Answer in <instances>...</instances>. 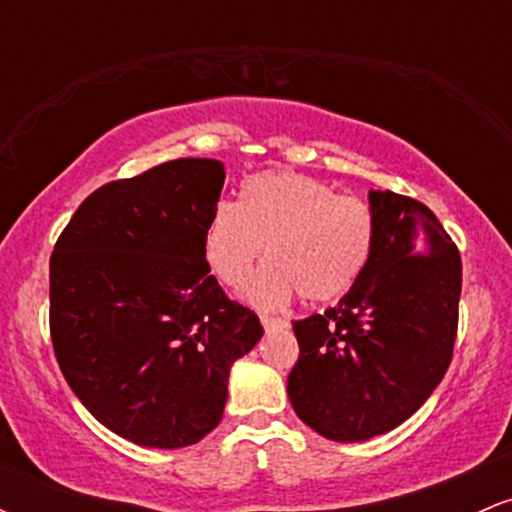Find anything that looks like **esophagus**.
<instances>
[{"instance_id":"1","label":"esophagus","mask_w":512,"mask_h":512,"mask_svg":"<svg viewBox=\"0 0 512 512\" xmlns=\"http://www.w3.org/2000/svg\"><path fill=\"white\" fill-rule=\"evenodd\" d=\"M260 322L264 330H284V327H289V322L284 320V317H274V315H260Z\"/></svg>"}]
</instances>
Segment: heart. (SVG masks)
<instances>
[{"label": "heart", "instance_id": "b5f03b06", "mask_svg": "<svg viewBox=\"0 0 512 512\" xmlns=\"http://www.w3.org/2000/svg\"><path fill=\"white\" fill-rule=\"evenodd\" d=\"M267 245V269L250 284L252 303L272 308L293 293L303 301L342 298L366 269L373 216L366 202L337 195L325 180L293 170L248 178L243 199L221 202L204 238L207 260L223 284L243 286Z\"/></svg>", "mask_w": 512, "mask_h": 512}]
</instances>
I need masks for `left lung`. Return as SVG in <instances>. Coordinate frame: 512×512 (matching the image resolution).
<instances>
[{"instance_id":"obj_1","label":"left lung","mask_w":512,"mask_h":512,"mask_svg":"<svg viewBox=\"0 0 512 512\" xmlns=\"http://www.w3.org/2000/svg\"><path fill=\"white\" fill-rule=\"evenodd\" d=\"M373 250L349 293L293 322L289 373L298 419L337 443L392 431L450 366L462 291L460 252L431 209L390 190L368 195Z\"/></svg>"}]
</instances>
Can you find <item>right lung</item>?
<instances>
[{
  "mask_svg": "<svg viewBox=\"0 0 512 512\" xmlns=\"http://www.w3.org/2000/svg\"><path fill=\"white\" fill-rule=\"evenodd\" d=\"M226 170L178 158L98 187L50 257V337L74 395L117 436L185 448L219 426L260 317L209 274Z\"/></svg>",
  "mask_w": 512,
  "mask_h": 512,
  "instance_id": "1",
  "label": "right lung"
}]
</instances>
